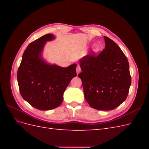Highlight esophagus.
Masks as SVG:
<instances>
[{
  "instance_id": "obj_1",
  "label": "esophagus",
  "mask_w": 149,
  "mask_h": 149,
  "mask_svg": "<svg viewBox=\"0 0 149 149\" xmlns=\"http://www.w3.org/2000/svg\"><path fill=\"white\" fill-rule=\"evenodd\" d=\"M80 71H81V68H80L79 65H77V67H76V73H77V74L79 73Z\"/></svg>"
}]
</instances>
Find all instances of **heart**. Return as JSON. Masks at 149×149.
Here are the masks:
<instances>
[{
	"label": "heart",
	"instance_id": "1",
	"mask_svg": "<svg viewBox=\"0 0 149 149\" xmlns=\"http://www.w3.org/2000/svg\"><path fill=\"white\" fill-rule=\"evenodd\" d=\"M99 50H100V46H99L97 44H96L93 47V51L94 52H98Z\"/></svg>",
	"mask_w": 149,
	"mask_h": 149
}]
</instances>
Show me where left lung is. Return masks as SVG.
Segmentation results:
<instances>
[{
  "label": "left lung",
  "mask_w": 149,
  "mask_h": 149,
  "mask_svg": "<svg viewBox=\"0 0 149 149\" xmlns=\"http://www.w3.org/2000/svg\"><path fill=\"white\" fill-rule=\"evenodd\" d=\"M105 48L98 55H86L79 61L85 100L95 109L109 111L127 97L131 76L127 57L113 40L106 36Z\"/></svg>",
  "instance_id": "left-lung-1"
}]
</instances>
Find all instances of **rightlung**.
I'll return each mask as SVG.
<instances>
[{
	"label": "right lung",
	"instance_id": "1",
	"mask_svg": "<svg viewBox=\"0 0 149 149\" xmlns=\"http://www.w3.org/2000/svg\"><path fill=\"white\" fill-rule=\"evenodd\" d=\"M55 38L47 34L30 43L22 56L17 71V81L24 100L42 111L59 106L72 78L76 76V64L63 68L49 65L42 58L45 44Z\"/></svg>",
	"mask_w": 149,
	"mask_h": 149
}]
</instances>
